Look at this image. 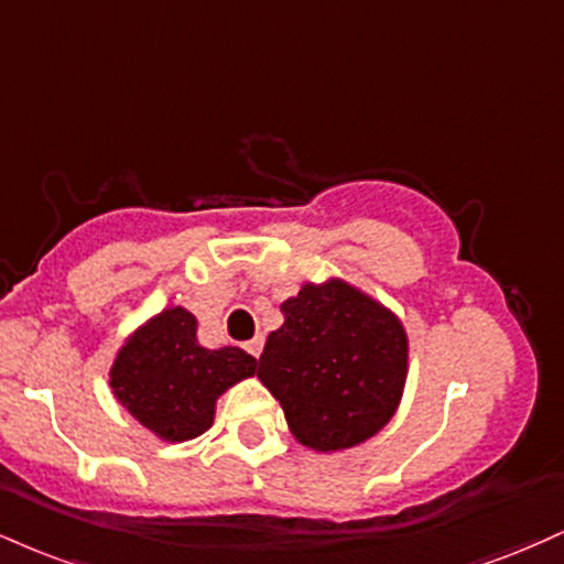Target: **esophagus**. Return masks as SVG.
<instances>
[{
    "mask_svg": "<svg viewBox=\"0 0 564 564\" xmlns=\"http://www.w3.org/2000/svg\"><path fill=\"white\" fill-rule=\"evenodd\" d=\"M262 344H264V338L262 336H254L252 341L243 344V349H247L252 357H260L262 355Z\"/></svg>",
    "mask_w": 564,
    "mask_h": 564,
    "instance_id": "obj_1",
    "label": "esophagus"
}]
</instances>
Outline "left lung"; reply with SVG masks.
I'll use <instances>...</instances> for the list:
<instances>
[{
  "instance_id": "left-lung-1",
  "label": "left lung",
  "mask_w": 564,
  "mask_h": 564,
  "mask_svg": "<svg viewBox=\"0 0 564 564\" xmlns=\"http://www.w3.org/2000/svg\"><path fill=\"white\" fill-rule=\"evenodd\" d=\"M257 378L281 402L296 441L349 449L389 423L406 378V334L397 315L344 281L307 283L281 304Z\"/></svg>"
}]
</instances>
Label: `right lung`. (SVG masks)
<instances>
[{
  "label": "right lung",
  "mask_w": 564,
  "mask_h": 564,
  "mask_svg": "<svg viewBox=\"0 0 564 564\" xmlns=\"http://www.w3.org/2000/svg\"><path fill=\"white\" fill-rule=\"evenodd\" d=\"M254 372L252 355L239 347L205 349L192 312L171 307L128 338L110 386L144 429L165 441H188L213 425L217 397Z\"/></svg>",
  "instance_id": "1"
}]
</instances>
